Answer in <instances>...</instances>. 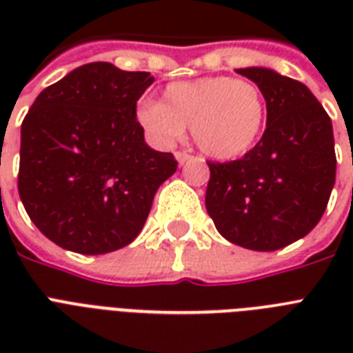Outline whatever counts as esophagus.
Returning <instances> with one entry per match:
<instances>
[{
    "mask_svg": "<svg viewBox=\"0 0 353 353\" xmlns=\"http://www.w3.org/2000/svg\"><path fill=\"white\" fill-rule=\"evenodd\" d=\"M176 159L179 165H185V163H188V161L192 159V155L187 154V152H176Z\"/></svg>",
    "mask_w": 353,
    "mask_h": 353,
    "instance_id": "1",
    "label": "esophagus"
}]
</instances>
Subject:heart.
Listing matches in <instances>:
<instances>
[{
  "label": "heart",
  "instance_id": "obj_1",
  "mask_svg": "<svg viewBox=\"0 0 353 353\" xmlns=\"http://www.w3.org/2000/svg\"><path fill=\"white\" fill-rule=\"evenodd\" d=\"M146 132L163 144L192 130L194 144L216 161H231L254 146L265 124V101L256 85L232 77H203L166 85L161 102L137 112Z\"/></svg>",
  "mask_w": 353,
  "mask_h": 353
}]
</instances>
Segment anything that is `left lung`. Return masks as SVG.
<instances>
[{
  "label": "left lung",
  "mask_w": 353,
  "mask_h": 353,
  "mask_svg": "<svg viewBox=\"0 0 353 353\" xmlns=\"http://www.w3.org/2000/svg\"><path fill=\"white\" fill-rule=\"evenodd\" d=\"M236 73L262 91L268 124L241 159L209 163L205 207L231 243L276 251L304 238L323 218L335 185L334 128L299 80L268 68Z\"/></svg>",
  "instance_id": "obj_1"
}]
</instances>
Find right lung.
<instances>
[{
	"label": "right lung",
	"instance_id": "1",
	"mask_svg": "<svg viewBox=\"0 0 353 353\" xmlns=\"http://www.w3.org/2000/svg\"><path fill=\"white\" fill-rule=\"evenodd\" d=\"M146 71L110 62L73 69L36 97L21 122L18 192L41 234L80 254L132 243L177 161L144 143L137 101Z\"/></svg>",
	"mask_w": 353,
	"mask_h": 353
}]
</instances>
